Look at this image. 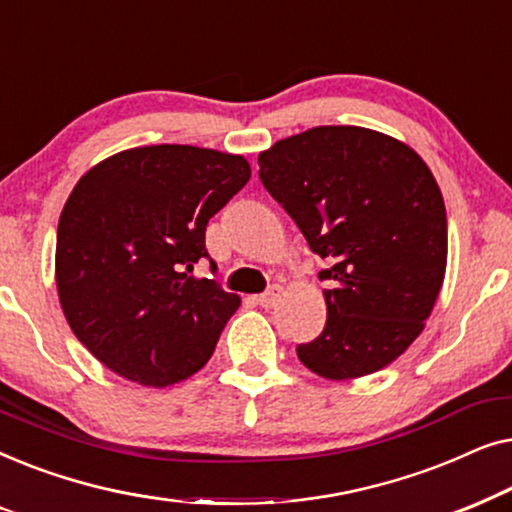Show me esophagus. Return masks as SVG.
Wrapping results in <instances>:
<instances>
[{"mask_svg": "<svg viewBox=\"0 0 512 512\" xmlns=\"http://www.w3.org/2000/svg\"><path fill=\"white\" fill-rule=\"evenodd\" d=\"M279 298H282V286H272V289H268L263 293V296H258V305L265 307V310H272L279 303Z\"/></svg>", "mask_w": 512, "mask_h": 512, "instance_id": "esophagus-1", "label": "esophagus"}]
</instances>
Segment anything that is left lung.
Here are the masks:
<instances>
[{
    "label": "left lung",
    "instance_id": "8db88e82",
    "mask_svg": "<svg viewBox=\"0 0 512 512\" xmlns=\"http://www.w3.org/2000/svg\"><path fill=\"white\" fill-rule=\"evenodd\" d=\"M258 177L321 270L326 326L298 345L305 368L356 380L396 361L424 331L443 289L447 216L438 181L401 139L319 125L258 153Z\"/></svg>",
    "mask_w": 512,
    "mask_h": 512
}]
</instances>
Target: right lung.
<instances>
[{
    "label": "right lung",
    "instance_id": "obj_1",
    "mask_svg": "<svg viewBox=\"0 0 512 512\" xmlns=\"http://www.w3.org/2000/svg\"><path fill=\"white\" fill-rule=\"evenodd\" d=\"M237 153L135 146L100 160L62 207L55 286L83 347L125 380L172 387L209 361L240 296L193 265L205 228L247 184Z\"/></svg>",
    "mask_w": 512,
    "mask_h": 512
}]
</instances>
